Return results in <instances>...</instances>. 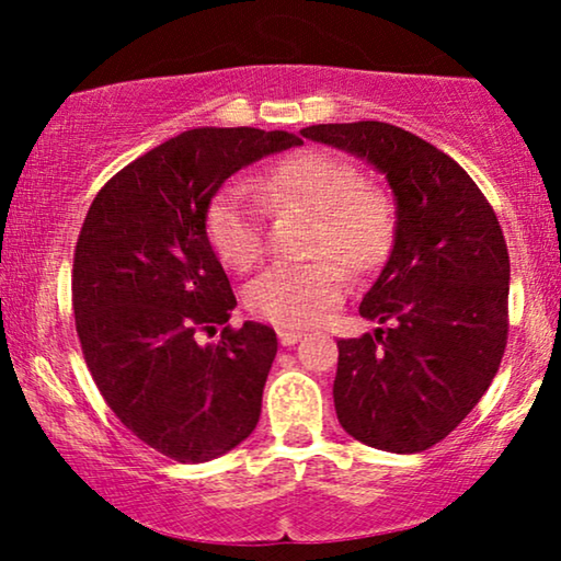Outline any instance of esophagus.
<instances>
[{
	"label": "esophagus",
	"mask_w": 561,
	"mask_h": 561,
	"mask_svg": "<svg viewBox=\"0 0 561 561\" xmlns=\"http://www.w3.org/2000/svg\"><path fill=\"white\" fill-rule=\"evenodd\" d=\"M278 340H280L283 347H294V344L304 340V332H288V329H280Z\"/></svg>",
	"instance_id": "1"
}]
</instances>
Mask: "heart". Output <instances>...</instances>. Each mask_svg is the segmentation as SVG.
Here are the masks:
<instances>
[{"mask_svg": "<svg viewBox=\"0 0 561 561\" xmlns=\"http://www.w3.org/2000/svg\"><path fill=\"white\" fill-rule=\"evenodd\" d=\"M273 206L313 211L306 263L265 267L244 288V306L278 327L317 324L347 294V272L373 273L386 263L396 234L393 202L386 191L363 183L352 160L327 150H301L278 160L257 179ZM206 237L219 263L244 273L265 255L263 204L244 183H229L206 211Z\"/></svg>", "mask_w": 561, "mask_h": 561, "instance_id": "b5f03b06", "label": "heart"}]
</instances>
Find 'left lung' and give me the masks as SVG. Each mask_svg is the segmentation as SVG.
<instances>
[{
  "label": "left lung",
  "instance_id": "obj_1",
  "mask_svg": "<svg viewBox=\"0 0 561 561\" xmlns=\"http://www.w3.org/2000/svg\"><path fill=\"white\" fill-rule=\"evenodd\" d=\"M304 137L370 160L396 194V242L359 313L390 324L340 340L334 409L367 447L413 455L462 424L508 342L511 260L493 206L462 165L388 125H313Z\"/></svg>",
  "mask_w": 561,
  "mask_h": 561
}]
</instances>
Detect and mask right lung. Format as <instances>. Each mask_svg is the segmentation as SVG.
<instances>
[{
	"mask_svg": "<svg viewBox=\"0 0 561 561\" xmlns=\"http://www.w3.org/2000/svg\"><path fill=\"white\" fill-rule=\"evenodd\" d=\"M301 142L283 129H188L114 173L83 219L71 273L83 359L114 416L175 462L248 439L278 352L271 327L227 324L237 298L206 209L242 165ZM217 325V345L195 342Z\"/></svg>",
	"mask_w": 561,
	"mask_h": 561,
	"instance_id": "right-lung-1",
	"label": "right lung"
}]
</instances>
